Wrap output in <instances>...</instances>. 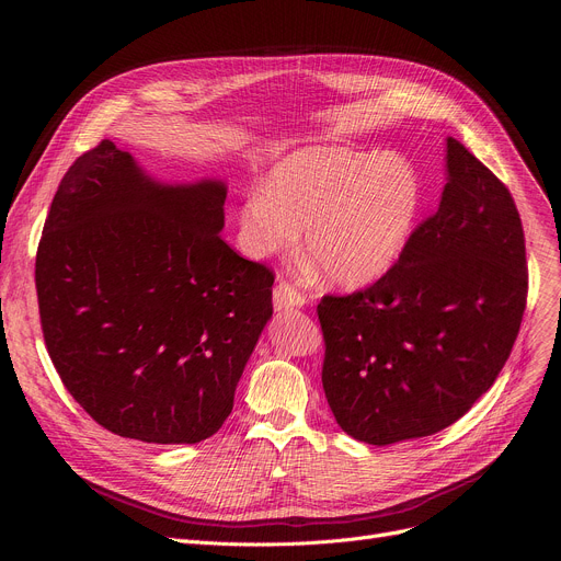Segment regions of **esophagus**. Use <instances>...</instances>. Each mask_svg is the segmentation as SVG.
Returning a JSON list of instances; mask_svg holds the SVG:
<instances>
[{"mask_svg": "<svg viewBox=\"0 0 561 561\" xmlns=\"http://www.w3.org/2000/svg\"><path fill=\"white\" fill-rule=\"evenodd\" d=\"M273 305L277 311H286V309H300L307 305L305 293H300L296 286H290L286 282H279L273 290Z\"/></svg>", "mask_w": 561, "mask_h": 561, "instance_id": "1", "label": "esophagus"}]
</instances>
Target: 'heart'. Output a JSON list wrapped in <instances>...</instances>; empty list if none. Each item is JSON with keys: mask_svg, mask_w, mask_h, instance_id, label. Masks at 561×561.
<instances>
[{"mask_svg": "<svg viewBox=\"0 0 561 561\" xmlns=\"http://www.w3.org/2000/svg\"><path fill=\"white\" fill-rule=\"evenodd\" d=\"M423 206L416 165L398 152L305 147L245 191L236 225L241 248L273 256L300 241L341 286H366L404 252Z\"/></svg>", "mask_w": 561, "mask_h": 561, "instance_id": "1", "label": "heart"}]
</instances>
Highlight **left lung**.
<instances>
[{
    "label": "left lung",
    "mask_w": 561,
    "mask_h": 561,
    "mask_svg": "<svg viewBox=\"0 0 561 561\" xmlns=\"http://www.w3.org/2000/svg\"><path fill=\"white\" fill-rule=\"evenodd\" d=\"M448 184L393 268L325 296L322 389L343 432L370 446L440 432L484 396L510 359L527 300L512 193L448 138Z\"/></svg>",
    "instance_id": "left-lung-1"
}]
</instances>
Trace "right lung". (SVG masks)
<instances>
[{
  "label": "right lung",
  "instance_id": "obj_1",
  "mask_svg": "<svg viewBox=\"0 0 561 561\" xmlns=\"http://www.w3.org/2000/svg\"><path fill=\"white\" fill-rule=\"evenodd\" d=\"M222 182L159 184L102 140L58 184L36 254L49 359L104 430L216 434L273 316L275 275L222 239Z\"/></svg>",
  "mask_w": 561,
  "mask_h": 561
}]
</instances>
